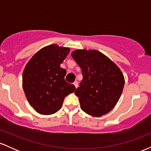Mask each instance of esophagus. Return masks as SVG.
Listing matches in <instances>:
<instances>
[{"instance_id": "esophagus-1", "label": "esophagus", "mask_w": 151, "mask_h": 151, "mask_svg": "<svg viewBox=\"0 0 151 151\" xmlns=\"http://www.w3.org/2000/svg\"><path fill=\"white\" fill-rule=\"evenodd\" d=\"M73 84H74V86H75L76 89H77V88L78 87V82H77V81H74V82L73 83Z\"/></svg>"}]
</instances>
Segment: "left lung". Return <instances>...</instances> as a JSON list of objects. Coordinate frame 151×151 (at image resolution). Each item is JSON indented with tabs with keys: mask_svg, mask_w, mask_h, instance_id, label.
<instances>
[{
	"mask_svg": "<svg viewBox=\"0 0 151 151\" xmlns=\"http://www.w3.org/2000/svg\"><path fill=\"white\" fill-rule=\"evenodd\" d=\"M72 57L83 75L74 92L81 109L95 117L109 113L120 99L125 84L119 67L97 50H77L72 52Z\"/></svg>",
	"mask_w": 151,
	"mask_h": 151,
	"instance_id": "1",
	"label": "left lung"
}]
</instances>
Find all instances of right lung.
I'll use <instances>...</instances> for the list:
<instances>
[{"mask_svg":"<svg viewBox=\"0 0 151 151\" xmlns=\"http://www.w3.org/2000/svg\"><path fill=\"white\" fill-rule=\"evenodd\" d=\"M69 47L50 45L40 50L25 65L22 87L29 104L37 113L50 115L62 108L65 96L76 90L65 80L66 70L60 65Z\"/></svg>","mask_w":151,"mask_h":151,"instance_id":"right-lung-1","label":"right lung"}]
</instances>
